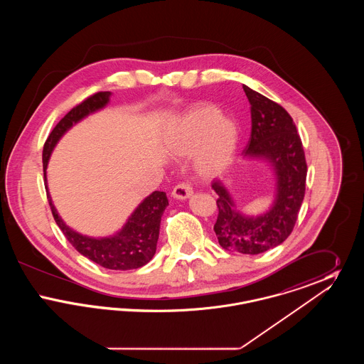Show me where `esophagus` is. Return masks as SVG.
I'll return each mask as SVG.
<instances>
[{
  "label": "esophagus",
  "mask_w": 364,
  "mask_h": 364,
  "mask_svg": "<svg viewBox=\"0 0 364 364\" xmlns=\"http://www.w3.org/2000/svg\"><path fill=\"white\" fill-rule=\"evenodd\" d=\"M193 191L188 183H180L174 187L172 191V196L176 199H180V200H186L192 196Z\"/></svg>",
  "instance_id": "esophagus-1"
}]
</instances>
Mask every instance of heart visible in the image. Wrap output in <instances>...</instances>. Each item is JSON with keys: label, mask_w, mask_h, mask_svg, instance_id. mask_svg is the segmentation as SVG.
<instances>
[{"label": "heart", "mask_w": 364, "mask_h": 364, "mask_svg": "<svg viewBox=\"0 0 364 364\" xmlns=\"http://www.w3.org/2000/svg\"><path fill=\"white\" fill-rule=\"evenodd\" d=\"M240 141L236 120L220 113L215 105L191 106L171 125L165 147L173 158L193 156L196 173L214 177L232 164Z\"/></svg>", "instance_id": "1"}]
</instances>
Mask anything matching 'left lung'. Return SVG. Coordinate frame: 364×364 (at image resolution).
I'll return each instance as SVG.
<instances>
[{"label":"left lung","mask_w":364,"mask_h":364,"mask_svg":"<svg viewBox=\"0 0 364 364\" xmlns=\"http://www.w3.org/2000/svg\"><path fill=\"white\" fill-rule=\"evenodd\" d=\"M242 90L251 105V136L242 156L269 164L274 174V199L258 215L244 214L225 183L214 180L218 218L214 232L220 245L247 255L274 248L294 230L304 199L307 164L300 136L289 113L279 105L245 85Z\"/></svg>","instance_id":"obj_1"}]
</instances>
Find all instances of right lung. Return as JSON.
I'll list each match as a JSON object with an SVG mask.
<instances>
[{
    "mask_svg": "<svg viewBox=\"0 0 364 364\" xmlns=\"http://www.w3.org/2000/svg\"><path fill=\"white\" fill-rule=\"evenodd\" d=\"M112 97L110 91L97 92L87 98L82 104L73 107L54 127L52 134L43 146V174L48 200L52 208L53 217L68 239V242L90 260L110 270H132L147 264L156 254V242L159 237L161 217L165 211L168 198L165 192L154 191L144 198L128 217L127 223L116 233L105 237H92L82 235L64 223L57 208L53 205L52 196L48 187L46 169L54 147L73 125L86 119L87 116L102 110L109 104Z\"/></svg>",
    "mask_w": 364,
    "mask_h": 364,
    "instance_id": "1",
    "label": "right lung"
}]
</instances>
